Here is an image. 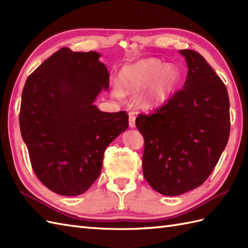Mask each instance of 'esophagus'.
<instances>
[{
    "label": "esophagus",
    "mask_w": 248,
    "mask_h": 248,
    "mask_svg": "<svg viewBox=\"0 0 248 248\" xmlns=\"http://www.w3.org/2000/svg\"><path fill=\"white\" fill-rule=\"evenodd\" d=\"M129 125L130 128H135V114L134 113H129Z\"/></svg>",
    "instance_id": "esophagus-1"
}]
</instances>
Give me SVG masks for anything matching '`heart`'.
Listing matches in <instances>:
<instances>
[{"label":"heart","instance_id":"obj_1","mask_svg":"<svg viewBox=\"0 0 248 248\" xmlns=\"http://www.w3.org/2000/svg\"><path fill=\"white\" fill-rule=\"evenodd\" d=\"M181 80V72L175 65H166L159 59H145L124 66L119 73V86L112 87L116 99L124 93L134 94L145 91L138 98L140 108L152 110L168 102Z\"/></svg>","mask_w":248,"mask_h":248}]
</instances>
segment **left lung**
Listing matches in <instances>:
<instances>
[{"mask_svg":"<svg viewBox=\"0 0 248 248\" xmlns=\"http://www.w3.org/2000/svg\"><path fill=\"white\" fill-rule=\"evenodd\" d=\"M186 80L155 114L135 124L145 140L144 177L165 196H178L207 180L227 145L230 132L227 88L203 57L179 50Z\"/></svg>","mask_w":248,"mask_h":248,"instance_id":"1","label":"left lung"}]
</instances>
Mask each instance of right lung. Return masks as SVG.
Wrapping results in <instances>:
<instances>
[{
    "label": "right lung",
    "mask_w": 248,
    "mask_h": 248,
    "mask_svg": "<svg viewBox=\"0 0 248 248\" xmlns=\"http://www.w3.org/2000/svg\"><path fill=\"white\" fill-rule=\"evenodd\" d=\"M100 56L62 48L31 73L22 92L19 123L31 167L62 196L81 195L93 186L104 150L129 125L124 110L101 112L93 104L109 84Z\"/></svg>",
    "instance_id": "1"
}]
</instances>
